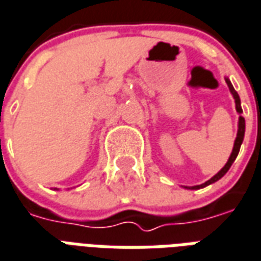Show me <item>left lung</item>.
<instances>
[{"mask_svg": "<svg viewBox=\"0 0 261 261\" xmlns=\"http://www.w3.org/2000/svg\"><path fill=\"white\" fill-rule=\"evenodd\" d=\"M226 83H227L228 90H230V93H231L232 97H234V101H236L237 112L240 113V117H238V131H237V137H236V141H234V148H232V152H231V154H230V157H228L227 163L224 164L223 168L219 171L218 174L214 175V176H212L210 180H206L205 184H202V185H197V186H192V188H185V189L197 190V189H202V188H205V186H208V185H212V184H215V182H218L219 179L222 178V176H224V175H226V172L230 170V167H231V164L234 163V160L237 159V156H238V152H240V148H241L242 141H244V135H245V119L241 116L242 108H241V99H240V95H238V93L234 90V87H232L231 82H230V79H228V77H226Z\"/></svg>", "mask_w": 261, "mask_h": 261, "instance_id": "obj_1", "label": "left lung"}]
</instances>
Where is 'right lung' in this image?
Segmentation results:
<instances>
[{
	"instance_id": "right-lung-1",
	"label": "right lung",
	"mask_w": 261,
	"mask_h": 261,
	"mask_svg": "<svg viewBox=\"0 0 261 261\" xmlns=\"http://www.w3.org/2000/svg\"><path fill=\"white\" fill-rule=\"evenodd\" d=\"M56 190H57V189H56Z\"/></svg>"
}]
</instances>
